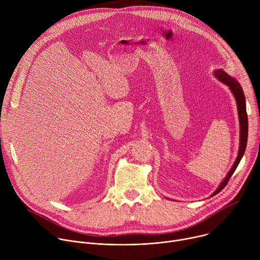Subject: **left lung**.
<instances>
[{
    "label": "left lung",
    "instance_id": "8db88e82",
    "mask_svg": "<svg viewBox=\"0 0 260 260\" xmlns=\"http://www.w3.org/2000/svg\"><path fill=\"white\" fill-rule=\"evenodd\" d=\"M213 75L220 82L229 86V88L231 89L232 93L234 94V96L236 99L237 108H238V115H239V122H240V146H239V152H238L236 161L234 162L232 169L230 170V172L228 173V175L225 176L223 181L219 184L218 188L213 192V194L211 197L217 194L218 192H220L226 186L229 180L235 173L237 167L239 166V164L245 153L246 146H247V140H248V116H247V112H246V99H245L242 86L240 85V83L238 82L237 79L230 76L228 73H225L223 70H221V69L214 70Z\"/></svg>",
    "mask_w": 260,
    "mask_h": 260
}]
</instances>
